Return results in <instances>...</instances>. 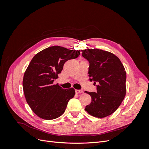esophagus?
<instances>
[{
  "label": "esophagus",
  "instance_id": "obj_1",
  "mask_svg": "<svg viewBox=\"0 0 149 149\" xmlns=\"http://www.w3.org/2000/svg\"><path fill=\"white\" fill-rule=\"evenodd\" d=\"M75 92L76 94H81L82 93L83 91H82V90H79V89H76L75 90Z\"/></svg>",
  "mask_w": 149,
  "mask_h": 149
}]
</instances>
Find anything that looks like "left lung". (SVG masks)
Returning <instances> with one entry per match:
<instances>
[{
  "instance_id": "obj_1",
  "label": "left lung",
  "mask_w": 149,
  "mask_h": 149,
  "mask_svg": "<svg viewBox=\"0 0 149 149\" xmlns=\"http://www.w3.org/2000/svg\"><path fill=\"white\" fill-rule=\"evenodd\" d=\"M81 51L82 56L89 63V80L98 83L97 93L85 91L91 97V102L85 111L96 118H105L114 113L124 100L126 71L113 53L97 48Z\"/></svg>"
}]
</instances>
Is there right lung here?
<instances>
[{
    "instance_id": "right-lung-1",
    "label": "right lung",
    "mask_w": 149,
    "mask_h": 149,
    "mask_svg": "<svg viewBox=\"0 0 149 149\" xmlns=\"http://www.w3.org/2000/svg\"><path fill=\"white\" fill-rule=\"evenodd\" d=\"M79 55V50L53 46L38 52L31 60L24 73L23 89L26 102L39 118L52 120L65 112L75 90L63 89L53 81L58 78L65 63Z\"/></svg>"
}]
</instances>
